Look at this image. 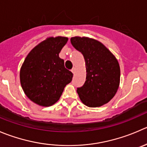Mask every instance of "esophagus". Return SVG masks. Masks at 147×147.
Segmentation results:
<instances>
[{
	"label": "esophagus",
	"instance_id": "esophagus-1",
	"mask_svg": "<svg viewBox=\"0 0 147 147\" xmlns=\"http://www.w3.org/2000/svg\"><path fill=\"white\" fill-rule=\"evenodd\" d=\"M75 70H76V69H75V67H73L72 69H71V71H72V73H73V74L75 73Z\"/></svg>",
	"mask_w": 147,
	"mask_h": 147
}]
</instances>
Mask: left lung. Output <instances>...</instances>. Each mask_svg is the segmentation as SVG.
<instances>
[{"mask_svg":"<svg viewBox=\"0 0 147 147\" xmlns=\"http://www.w3.org/2000/svg\"><path fill=\"white\" fill-rule=\"evenodd\" d=\"M70 42L82 54L86 65V80L77 88L81 101L88 107H99L108 102L117 92L120 82L117 59L95 39L75 36Z\"/></svg>","mask_w":147,"mask_h":147,"instance_id":"1","label":"left lung"}]
</instances>
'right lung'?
Here are the masks:
<instances>
[{
    "instance_id": "add662e5",
    "label": "right lung",
    "mask_w": 147,
    "mask_h": 147,
    "mask_svg": "<svg viewBox=\"0 0 147 147\" xmlns=\"http://www.w3.org/2000/svg\"><path fill=\"white\" fill-rule=\"evenodd\" d=\"M68 39L50 37L36 46L21 67L20 80L26 96L42 106L55 104L62 95L73 74L65 67L59 57Z\"/></svg>"
}]
</instances>
